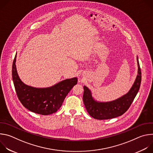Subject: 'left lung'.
Segmentation results:
<instances>
[{"label": "left lung", "instance_id": "left-lung-1", "mask_svg": "<svg viewBox=\"0 0 153 153\" xmlns=\"http://www.w3.org/2000/svg\"><path fill=\"white\" fill-rule=\"evenodd\" d=\"M138 71L136 79L129 91L123 96L110 102H99L92 96L88 87L84 86L83 101L86 111L94 119L106 120L117 117L124 114L129 108L136 96L140 86L142 73L137 56Z\"/></svg>", "mask_w": 153, "mask_h": 153}]
</instances>
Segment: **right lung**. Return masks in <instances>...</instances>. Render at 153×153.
Wrapping results in <instances>:
<instances>
[{"label":"right lung","mask_w":153,"mask_h":153,"mask_svg":"<svg viewBox=\"0 0 153 153\" xmlns=\"http://www.w3.org/2000/svg\"><path fill=\"white\" fill-rule=\"evenodd\" d=\"M16 54L13 60L12 76L17 96L26 108L31 112L49 115L56 113L73 87L77 78L65 79L48 88H34L25 84L19 78L16 66Z\"/></svg>","instance_id":"1"}]
</instances>
